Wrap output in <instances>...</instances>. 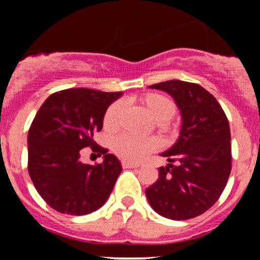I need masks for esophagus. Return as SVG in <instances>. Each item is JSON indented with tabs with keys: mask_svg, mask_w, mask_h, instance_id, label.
<instances>
[{
	"mask_svg": "<svg viewBox=\"0 0 260 260\" xmlns=\"http://www.w3.org/2000/svg\"><path fill=\"white\" fill-rule=\"evenodd\" d=\"M123 169H137L140 167V164H133V162H123Z\"/></svg>",
	"mask_w": 260,
	"mask_h": 260,
	"instance_id": "obj_1",
	"label": "esophagus"
}]
</instances>
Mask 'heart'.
<instances>
[{
	"label": "heart",
	"instance_id": "heart-1",
	"mask_svg": "<svg viewBox=\"0 0 260 260\" xmlns=\"http://www.w3.org/2000/svg\"><path fill=\"white\" fill-rule=\"evenodd\" d=\"M142 108L149 114V117L157 123L158 129L164 132H170L172 129L170 125V119L176 112V106L169 96L158 93H147L135 99ZM122 104L119 102L113 103L108 109L103 118L104 129L108 132H113L119 124L120 114H122ZM157 143L153 138H138L129 137V136H118L112 142V151L119 158L124 161H140L147 153L156 148Z\"/></svg>",
	"mask_w": 260,
	"mask_h": 260
}]
</instances>
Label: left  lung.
<instances>
[{
    "label": "left lung",
    "mask_w": 260,
    "mask_h": 260,
    "mask_svg": "<svg viewBox=\"0 0 260 260\" xmlns=\"http://www.w3.org/2000/svg\"><path fill=\"white\" fill-rule=\"evenodd\" d=\"M148 88L174 98L181 128L175 145L161 153L170 164L159 167L158 179L146 188L147 200L167 219H192L209 210L226 186L232 171L229 122L214 95L199 84L169 80Z\"/></svg>",
    "instance_id": "8db88e82"
}]
</instances>
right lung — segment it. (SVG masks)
<instances>
[{
  "label": "right lung",
  "mask_w": 260,
  "mask_h": 260,
  "mask_svg": "<svg viewBox=\"0 0 260 260\" xmlns=\"http://www.w3.org/2000/svg\"><path fill=\"white\" fill-rule=\"evenodd\" d=\"M122 94L67 89L51 94L36 113L27 136L28 174L54 210L86 215L108 200L122 165L106 148L95 146L93 135L103 128L107 109ZM84 146L103 155L104 162L83 164L80 149Z\"/></svg>",
  "instance_id": "add662e5"
}]
</instances>
